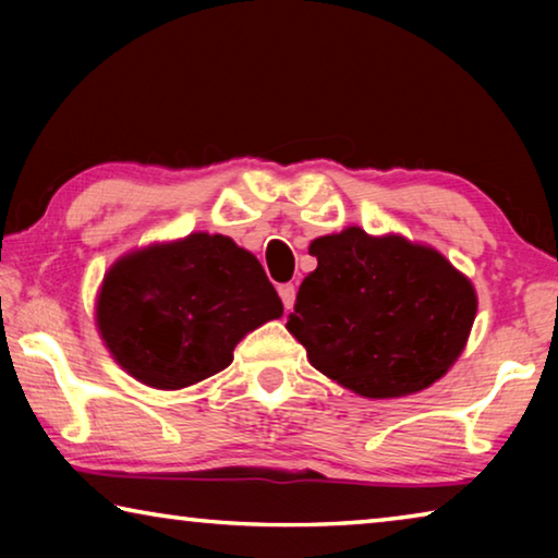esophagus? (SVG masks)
Instances as JSON below:
<instances>
[{
  "mask_svg": "<svg viewBox=\"0 0 558 558\" xmlns=\"http://www.w3.org/2000/svg\"><path fill=\"white\" fill-rule=\"evenodd\" d=\"M278 292H280V300H282V305H286V310H292V305H295L298 288L292 286V282H286V286L278 288Z\"/></svg>",
  "mask_w": 558,
  "mask_h": 558,
  "instance_id": "1",
  "label": "esophagus"
}]
</instances>
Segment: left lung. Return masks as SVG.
I'll use <instances>...</instances> for the list:
<instances>
[{
	"label": "left lung",
	"mask_w": 558,
	"mask_h": 558,
	"mask_svg": "<svg viewBox=\"0 0 558 558\" xmlns=\"http://www.w3.org/2000/svg\"><path fill=\"white\" fill-rule=\"evenodd\" d=\"M288 332L310 364L364 399H401L448 374L468 344L477 292L440 251L359 226L310 243Z\"/></svg>",
	"instance_id": "1"
}]
</instances>
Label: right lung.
I'll list each match as a JSON object with an SVG mask.
<instances>
[{
    "instance_id": "1",
    "label": "right lung",
    "mask_w": 558,
    "mask_h": 558,
    "mask_svg": "<svg viewBox=\"0 0 558 558\" xmlns=\"http://www.w3.org/2000/svg\"><path fill=\"white\" fill-rule=\"evenodd\" d=\"M280 315L258 258L206 231L120 256L96 298V327L110 356L159 391L219 374L245 335Z\"/></svg>"
}]
</instances>
